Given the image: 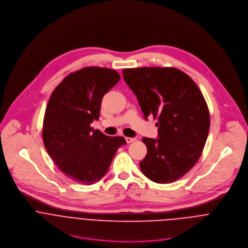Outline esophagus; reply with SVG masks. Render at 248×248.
<instances>
[{
  "mask_svg": "<svg viewBox=\"0 0 248 248\" xmlns=\"http://www.w3.org/2000/svg\"><path fill=\"white\" fill-rule=\"evenodd\" d=\"M135 140H136V139H134V138H126L127 143H132V142H134Z\"/></svg>",
  "mask_w": 248,
  "mask_h": 248,
  "instance_id": "1",
  "label": "esophagus"
}]
</instances>
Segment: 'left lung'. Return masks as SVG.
Wrapping results in <instances>:
<instances>
[{
  "instance_id": "1",
  "label": "left lung",
  "mask_w": 248,
  "mask_h": 248,
  "mask_svg": "<svg viewBox=\"0 0 248 248\" xmlns=\"http://www.w3.org/2000/svg\"><path fill=\"white\" fill-rule=\"evenodd\" d=\"M122 74L145 119L158 121V139H142L147 147L142 173L156 183L174 182L202 155L210 128L205 99L192 78L176 68L125 69Z\"/></svg>"
}]
</instances>
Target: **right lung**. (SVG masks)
Listing matches in <instances>:
<instances>
[{"instance_id": "obj_1", "label": "right lung", "mask_w": 248, "mask_h": 248, "mask_svg": "<svg viewBox=\"0 0 248 248\" xmlns=\"http://www.w3.org/2000/svg\"><path fill=\"white\" fill-rule=\"evenodd\" d=\"M118 72L87 67L70 73L52 92L46 108L43 141L58 169L91 185L106 175L123 137H107L91 123L99 119L101 101L119 81Z\"/></svg>"}]
</instances>
